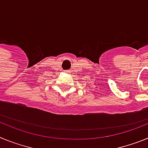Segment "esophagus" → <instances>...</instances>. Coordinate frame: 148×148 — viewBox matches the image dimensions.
Wrapping results in <instances>:
<instances>
[{
    "label": "esophagus",
    "instance_id": "obj_1",
    "mask_svg": "<svg viewBox=\"0 0 148 148\" xmlns=\"http://www.w3.org/2000/svg\"><path fill=\"white\" fill-rule=\"evenodd\" d=\"M65 72H66V73H67V72H68V71H67V70H66V71H65Z\"/></svg>",
    "mask_w": 148,
    "mask_h": 148
}]
</instances>
